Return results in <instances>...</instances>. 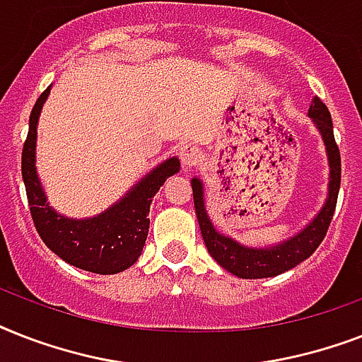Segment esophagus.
Segmentation results:
<instances>
[{
  "instance_id": "34e87169",
  "label": "esophagus",
  "mask_w": 362,
  "mask_h": 362,
  "mask_svg": "<svg viewBox=\"0 0 362 362\" xmlns=\"http://www.w3.org/2000/svg\"><path fill=\"white\" fill-rule=\"evenodd\" d=\"M180 161H182V165H184V167L197 165V163L201 161V152H199V148H197V146H193V145L182 146Z\"/></svg>"
}]
</instances>
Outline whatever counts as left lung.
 Returning <instances> with one entry per match:
<instances>
[{"label":"left lung","mask_w":362,"mask_h":362,"mask_svg":"<svg viewBox=\"0 0 362 362\" xmlns=\"http://www.w3.org/2000/svg\"><path fill=\"white\" fill-rule=\"evenodd\" d=\"M310 119L318 126L320 134L324 137V143L327 146L329 167H331V180H329V197L325 206L322 208L314 221L299 232L298 236L290 238L288 242L275 245L272 249H249L240 245L230 238L223 236L214 228L210 223V217L204 210V199H202V184L199 178L191 180V189H193V202H195V214L201 227L202 240L206 243L208 252L221 267H225L232 275L240 279H264L275 277L279 273H284L288 269L303 262L305 258L313 255L318 245L324 242L327 228L333 219L334 208H337V199H339L340 189V151L333 134V120L329 113L327 105L320 98H314L308 110Z\"/></svg>","instance_id":"1"}]
</instances>
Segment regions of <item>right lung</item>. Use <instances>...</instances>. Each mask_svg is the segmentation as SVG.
I'll return each instance as SVG.
<instances>
[{"instance_id": "obj_1", "label": "right lung", "mask_w": 362, "mask_h": 362, "mask_svg": "<svg viewBox=\"0 0 362 362\" xmlns=\"http://www.w3.org/2000/svg\"><path fill=\"white\" fill-rule=\"evenodd\" d=\"M48 93L49 87L35 102L29 115L28 137L22 148V176L35 228L48 249H52L59 258H63L64 262L100 275L124 272L134 266L146 242L152 197L165 184L169 176L178 173L180 161L176 158L163 161L137 186H134V189L119 204L111 206L98 217L78 221L57 216L48 206L35 171L37 120Z\"/></svg>"}]
</instances>
